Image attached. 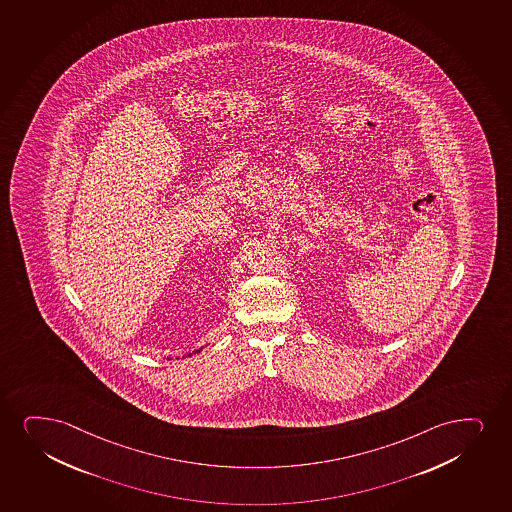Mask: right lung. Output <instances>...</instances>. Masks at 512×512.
Returning <instances> with one entry per match:
<instances>
[{
    "instance_id": "right-lung-1",
    "label": "right lung",
    "mask_w": 512,
    "mask_h": 512,
    "mask_svg": "<svg viewBox=\"0 0 512 512\" xmlns=\"http://www.w3.org/2000/svg\"><path fill=\"white\" fill-rule=\"evenodd\" d=\"M198 352H202V348H198V350H195V352H193V354H198ZM193 354H188V357H191V355Z\"/></svg>"
}]
</instances>
